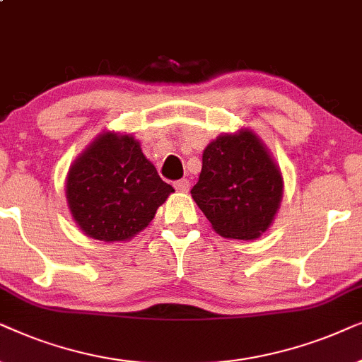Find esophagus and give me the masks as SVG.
<instances>
[{
  "instance_id": "obj_1",
  "label": "esophagus",
  "mask_w": 362,
  "mask_h": 362,
  "mask_svg": "<svg viewBox=\"0 0 362 362\" xmlns=\"http://www.w3.org/2000/svg\"><path fill=\"white\" fill-rule=\"evenodd\" d=\"M173 187H175L177 192H182V194H184V192H189V189H190V182L187 180V178H182V180L173 182Z\"/></svg>"
}]
</instances>
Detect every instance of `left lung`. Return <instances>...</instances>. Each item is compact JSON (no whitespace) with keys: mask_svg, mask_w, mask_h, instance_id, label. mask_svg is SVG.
<instances>
[{"mask_svg":"<svg viewBox=\"0 0 362 362\" xmlns=\"http://www.w3.org/2000/svg\"><path fill=\"white\" fill-rule=\"evenodd\" d=\"M192 197L221 237L255 240L276 215L283 177L263 142L242 129L206 146Z\"/></svg>","mask_w":362,"mask_h":362,"instance_id":"1","label":"left lung"}]
</instances>
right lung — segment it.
<instances>
[{
    "label": "right lung",
    "mask_w": 362,
    "mask_h": 362,
    "mask_svg": "<svg viewBox=\"0 0 362 362\" xmlns=\"http://www.w3.org/2000/svg\"><path fill=\"white\" fill-rule=\"evenodd\" d=\"M173 187L132 136L104 132L76 158L66 180L72 218L90 238L127 242L142 231Z\"/></svg>",
    "instance_id": "obj_1"
}]
</instances>
